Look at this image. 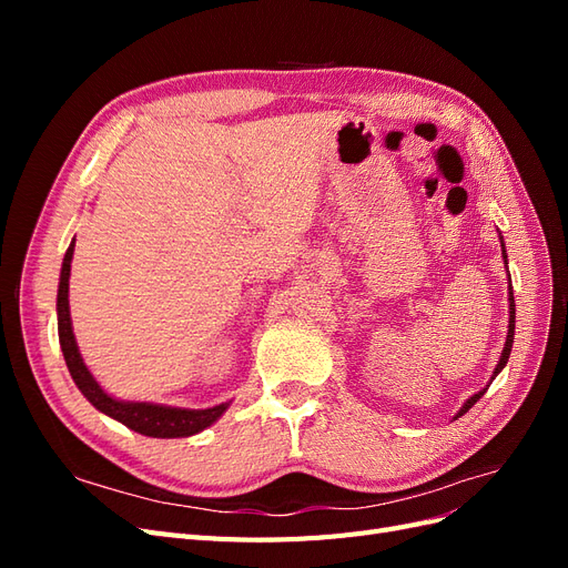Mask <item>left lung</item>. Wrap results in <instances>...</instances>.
I'll list each match as a JSON object with an SVG mask.
<instances>
[{
    "label": "left lung",
    "mask_w": 568,
    "mask_h": 568,
    "mask_svg": "<svg viewBox=\"0 0 568 568\" xmlns=\"http://www.w3.org/2000/svg\"><path fill=\"white\" fill-rule=\"evenodd\" d=\"M500 242H503V236H500ZM503 261H505V265H507V251H505V244H503ZM509 272V270H507ZM514 317H517V307H514V294H511V284H509V329H507V341H505V348H503V355H500V363H497V367H495V372H493V376H490V382H488V386L493 384V379L497 374H500L503 369H505V365H507V359H509V353H511V343H514ZM488 388H484V390H478V393H474L471 398L464 403L462 407H459V412L455 415V419L457 417H462V415H467L469 412V407H474L476 403H478V398L480 395H484Z\"/></svg>",
    "instance_id": "1"
}]
</instances>
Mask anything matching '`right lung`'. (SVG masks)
I'll list each match as a JSON object with an SVG mask.
<instances>
[{"label": "right lung", "instance_id": "obj_1", "mask_svg": "<svg viewBox=\"0 0 568 568\" xmlns=\"http://www.w3.org/2000/svg\"><path fill=\"white\" fill-rule=\"evenodd\" d=\"M75 251V239L68 246L61 265V280H59V296H57V315H59V343L63 351V359L71 372L75 386L82 390L99 412H104L111 419L125 424L132 432L151 436V438H184L194 436L203 428H209L213 422L222 417V412L230 407V403H222L205 409H184V407H168L156 403H130L118 400L109 395L104 388L97 384L88 365L82 363V355L78 351L73 324H71V307H68V280H71V261Z\"/></svg>", "mask_w": 568, "mask_h": 568}]
</instances>
